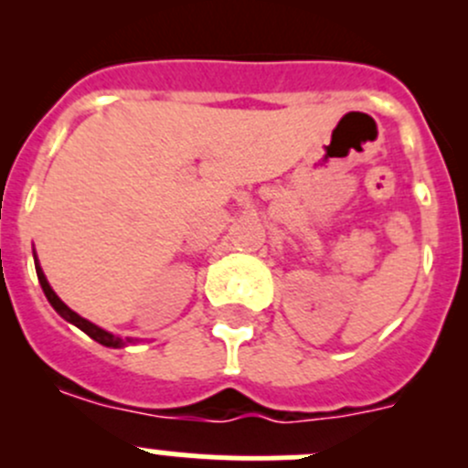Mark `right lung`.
I'll list each match as a JSON object with an SVG mask.
<instances>
[{"instance_id":"obj_1","label":"right lung","mask_w":468,"mask_h":468,"mask_svg":"<svg viewBox=\"0 0 468 468\" xmlns=\"http://www.w3.org/2000/svg\"><path fill=\"white\" fill-rule=\"evenodd\" d=\"M36 271H37V281H40V285H42V292H45L47 301H49V303L54 305V310H56V313H58L60 317H63V319H68L69 324H74V325H77V328H81L83 333L90 335V337L94 339V342L103 344V346H111V348H122V346H126V344H129V342H133V339H122V337H115V335L106 333V330H103V328H99V325L90 324L88 319L79 317V314L74 313V310H69L68 305H65L63 301H60L58 296H56V292L51 290V287H49V282H47L45 273H42L40 264H37V262H36Z\"/></svg>"}]
</instances>
